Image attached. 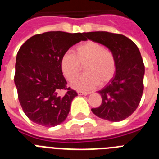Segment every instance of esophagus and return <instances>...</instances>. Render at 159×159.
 Wrapping results in <instances>:
<instances>
[{
    "instance_id": "esophagus-1",
    "label": "esophagus",
    "mask_w": 159,
    "mask_h": 159,
    "mask_svg": "<svg viewBox=\"0 0 159 159\" xmlns=\"http://www.w3.org/2000/svg\"><path fill=\"white\" fill-rule=\"evenodd\" d=\"M77 93H78L79 95H88V94H89V92H83V91H78L77 92Z\"/></svg>"
}]
</instances>
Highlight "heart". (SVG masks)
<instances>
[{
	"mask_svg": "<svg viewBox=\"0 0 159 159\" xmlns=\"http://www.w3.org/2000/svg\"><path fill=\"white\" fill-rule=\"evenodd\" d=\"M84 66L85 74L76 79L72 86L78 90L89 91L97 84L102 86L113 78L116 60L113 52L95 41L84 42L75 48V55L66 52L60 60V67L67 80L76 78Z\"/></svg>",
	"mask_w": 159,
	"mask_h": 159,
	"instance_id": "obj_1",
	"label": "heart"
}]
</instances>
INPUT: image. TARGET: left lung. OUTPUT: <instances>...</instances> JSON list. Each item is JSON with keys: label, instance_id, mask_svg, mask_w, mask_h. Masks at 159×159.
<instances>
[{"label": "left lung", "instance_id": "8db88e82", "mask_svg": "<svg viewBox=\"0 0 159 159\" xmlns=\"http://www.w3.org/2000/svg\"><path fill=\"white\" fill-rule=\"evenodd\" d=\"M85 36L111 50L116 60L115 75L98 92L102 103L92 111L108 121H122L136 110L143 95L145 67L139 50L131 40L121 34L90 32H85Z\"/></svg>", "mask_w": 159, "mask_h": 159}]
</instances>
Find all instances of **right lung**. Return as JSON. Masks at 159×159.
<instances>
[{
  "mask_svg": "<svg viewBox=\"0 0 159 159\" xmlns=\"http://www.w3.org/2000/svg\"><path fill=\"white\" fill-rule=\"evenodd\" d=\"M85 32H47L32 36L16 55L14 82L22 109L31 121L52 127L64 121L77 92L67 86L60 67L71 46Z\"/></svg>",
  "mask_w": 159,
  "mask_h": 159,
  "instance_id": "add662e5",
  "label": "right lung"
}]
</instances>
